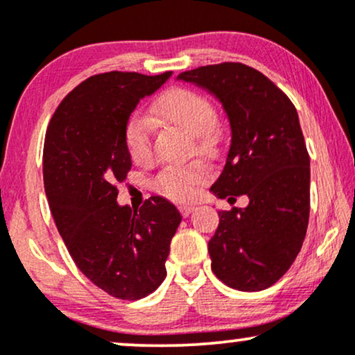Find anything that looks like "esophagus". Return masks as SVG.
Returning a JSON list of instances; mask_svg holds the SVG:
<instances>
[{"mask_svg": "<svg viewBox=\"0 0 355 355\" xmlns=\"http://www.w3.org/2000/svg\"><path fill=\"white\" fill-rule=\"evenodd\" d=\"M193 210H195L193 205H182V207H180V214L183 215V217H189V215H190Z\"/></svg>", "mask_w": 355, "mask_h": 355, "instance_id": "obj_1", "label": "esophagus"}]
</instances>
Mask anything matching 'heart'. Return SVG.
Returning a JSON list of instances; mask_svg holds the SVG:
<instances>
[{
  "label": "heart",
  "mask_w": 355,
  "mask_h": 355,
  "mask_svg": "<svg viewBox=\"0 0 355 355\" xmlns=\"http://www.w3.org/2000/svg\"><path fill=\"white\" fill-rule=\"evenodd\" d=\"M153 113L166 123L177 126L193 137L195 152L202 157H214L222 141V126L215 121V108L202 93L190 88H170L153 105ZM125 146L135 164H145L152 157V125L141 115H132L125 125ZM209 178V170L202 164L182 168H166L158 175L157 187L162 195L183 202L195 195V190Z\"/></svg>",
  "instance_id": "obj_1"
}]
</instances>
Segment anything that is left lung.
<instances>
[{
  "mask_svg": "<svg viewBox=\"0 0 355 355\" xmlns=\"http://www.w3.org/2000/svg\"><path fill=\"white\" fill-rule=\"evenodd\" d=\"M215 95L229 116L232 144L211 191L245 209L218 211L209 242L214 274L232 288L257 292L274 285L302 247L311 211V158L299 115L266 75L243 63H218L183 71Z\"/></svg>",
  "mask_w": 355,
  "mask_h": 355,
  "instance_id": "left-lung-1",
  "label": "left lung"
}]
</instances>
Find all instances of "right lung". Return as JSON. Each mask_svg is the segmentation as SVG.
Wrapping results in <instances>:
<instances>
[{"label":"right lung","mask_w":355,"mask_h":355,"mask_svg":"<svg viewBox=\"0 0 355 355\" xmlns=\"http://www.w3.org/2000/svg\"><path fill=\"white\" fill-rule=\"evenodd\" d=\"M170 75L89 76L61 100L44 137L43 182L56 229L85 277L121 300L144 299L164 282L182 222L162 197H150L138 211L116 203V183L132 168L126 121Z\"/></svg>","instance_id":"right-lung-1"}]
</instances>
